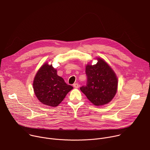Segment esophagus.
<instances>
[{"mask_svg":"<svg viewBox=\"0 0 150 150\" xmlns=\"http://www.w3.org/2000/svg\"><path fill=\"white\" fill-rule=\"evenodd\" d=\"M73 86H74V87L75 88H78L79 87V85H78V83H75L73 84Z\"/></svg>","mask_w":150,"mask_h":150,"instance_id":"esophagus-1","label":"esophagus"}]
</instances>
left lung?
Returning <instances> with one entry per match:
<instances>
[{"instance_id":"1","label":"left lung","mask_w":150,"mask_h":150,"mask_svg":"<svg viewBox=\"0 0 150 150\" xmlns=\"http://www.w3.org/2000/svg\"><path fill=\"white\" fill-rule=\"evenodd\" d=\"M96 65H88L85 68L87 84L81 91L95 105L109 103L117 92V78L110 67L103 59H97Z\"/></svg>"}]
</instances>
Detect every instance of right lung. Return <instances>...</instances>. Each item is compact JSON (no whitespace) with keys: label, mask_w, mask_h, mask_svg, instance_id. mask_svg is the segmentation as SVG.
<instances>
[{"label":"right lung","mask_w":150,"mask_h":150,"mask_svg":"<svg viewBox=\"0 0 150 150\" xmlns=\"http://www.w3.org/2000/svg\"><path fill=\"white\" fill-rule=\"evenodd\" d=\"M34 93L38 100L46 105L56 107L73 87L57 75V71L47 63L39 69L33 81Z\"/></svg>","instance_id":"right-lung-1"}]
</instances>
